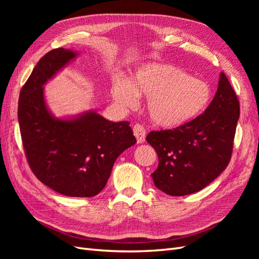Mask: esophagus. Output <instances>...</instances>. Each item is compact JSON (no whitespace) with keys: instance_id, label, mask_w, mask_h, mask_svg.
<instances>
[{"instance_id":"obj_1","label":"esophagus","mask_w":259,"mask_h":259,"mask_svg":"<svg viewBox=\"0 0 259 259\" xmlns=\"http://www.w3.org/2000/svg\"><path fill=\"white\" fill-rule=\"evenodd\" d=\"M133 132H134V135L137 139L138 144H143L146 140V131L144 128V126H142L140 124H136L133 127Z\"/></svg>"}]
</instances>
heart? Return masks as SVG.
Listing matches in <instances>:
<instances>
[{
    "label": "heart",
    "instance_id": "obj_1",
    "mask_svg": "<svg viewBox=\"0 0 259 259\" xmlns=\"http://www.w3.org/2000/svg\"><path fill=\"white\" fill-rule=\"evenodd\" d=\"M139 97L147 98L151 121L164 128H175L197 119L210 104V85L170 64L149 62L139 66L131 81H114L111 97L124 108H133Z\"/></svg>",
    "mask_w": 259,
    "mask_h": 259
}]
</instances>
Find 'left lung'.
Returning a JSON list of instances; mask_svg holds the SVG:
<instances>
[{"instance_id":"8db88e82","label":"left lung","mask_w":259,"mask_h":259,"mask_svg":"<svg viewBox=\"0 0 259 259\" xmlns=\"http://www.w3.org/2000/svg\"><path fill=\"white\" fill-rule=\"evenodd\" d=\"M239 116L236 93L221 72L217 92L204 113L174 130L148 134L147 142L159 158L151 174L155 187L180 197L208 186L230 161Z\"/></svg>"}]
</instances>
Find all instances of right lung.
Wrapping results in <instances>:
<instances>
[{
    "label": "right lung",
    "instance_id": "add662e5",
    "mask_svg": "<svg viewBox=\"0 0 259 259\" xmlns=\"http://www.w3.org/2000/svg\"><path fill=\"white\" fill-rule=\"evenodd\" d=\"M79 55L55 49L38 60L20 92L18 121L37 179L60 194L91 198L104 189L115 160L136 138L127 121H109L95 110L62 117L50 110L44 85Z\"/></svg>",
    "mask_w": 259,
    "mask_h": 259
}]
</instances>
